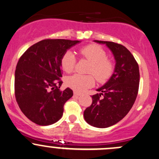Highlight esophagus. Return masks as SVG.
<instances>
[{
  "label": "esophagus",
  "instance_id": "34e87169",
  "mask_svg": "<svg viewBox=\"0 0 159 159\" xmlns=\"http://www.w3.org/2000/svg\"><path fill=\"white\" fill-rule=\"evenodd\" d=\"M74 95H75V96H81V93H78V92H77V91H75L74 92Z\"/></svg>",
  "mask_w": 159,
  "mask_h": 159
}]
</instances>
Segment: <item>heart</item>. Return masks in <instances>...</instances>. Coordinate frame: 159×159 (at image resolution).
<instances>
[{
	"label": "heart",
	"instance_id": "obj_1",
	"mask_svg": "<svg viewBox=\"0 0 159 159\" xmlns=\"http://www.w3.org/2000/svg\"><path fill=\"white\" fill-rule=\"evenodd\" d=\"M79 53L83 58L91 62L88 73L94 74L97 81L104 83L111 78L114 71V65L107 59L105 50L97 44H89L79 50ZM76 58L74 53L67 50L62 55L60 64L66 72H71L75 69ZM67 84L73 90L83 92L95 84V77L93 75L75 74L66 79Z\"/></svg>",
	"mask_w": 159,
	"mask_h": 159
}]
</instances>
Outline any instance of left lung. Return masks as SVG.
<instances>
[{
  "label": "left lung",
  "mask_w": 159,
  "mask_h": 159,
  "mask_svg": "<svg viewBox=\"0 0 159 159\" xmlns=\"http://www.w3.org/2000/svg\"><path fill=\"white\" fill-rule=\"evenodd\" d=\"M106 44L116 60L114 73L99 93L92 96L93 102L84 111L89 125L105 128L116 125L129 112L139 90V66L131 53L123 45L111 41H94Z\"/></svg>",
  "instance_id": "8db88e82"
}]
</instances>
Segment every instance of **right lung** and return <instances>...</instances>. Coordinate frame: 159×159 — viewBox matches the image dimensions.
Wrapping results in <instances>:
<instances>
[{
    "label": "right lung",
    "mask_w": 159,
    "mask_h": 159,
    "mask_svg": "<svg viewBox=\"0 0 159 159\" xmlns=\"http://www.w3.org/2000/svg\"><path fill=\"white\" fill-rule=\"evenodd\" d=\"M79 41L45 39L22 55L15 71V97L25 116L38 125L58 121L63 106L73 96L70 88L61 91L60 60L68 49Z\"/></svg>",
    "instance_id": "add662e5"
}]
</instances>
